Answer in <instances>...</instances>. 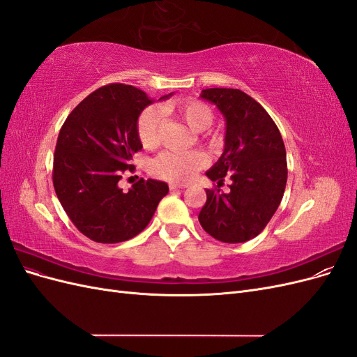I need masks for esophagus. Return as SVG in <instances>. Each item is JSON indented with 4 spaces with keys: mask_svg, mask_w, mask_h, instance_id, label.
<instances>
[{
    "mask_svg": "<svg viewBox=\"0 0 357 357\" xmlns=\"http://www.w3.org/2000/svg\"><path fill=\"white\" fill-rule=\"evenodd\" d=\"M186 185H177V183H169V189L176 190V189H185Z\"/></svg>",
    "mask_w": 357,
    "mask_h": 357,
    "instance_id": "34e87169",
    "label": "esophagus"
}]
</instances>
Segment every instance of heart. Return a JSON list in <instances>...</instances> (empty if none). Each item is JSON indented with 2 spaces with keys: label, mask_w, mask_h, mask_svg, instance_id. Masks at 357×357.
I'll list each match as a JSON object with an SVG mask.
<instances>
[{
  "label": "heart",
  "mask_w": 357,
  "mask_h": 357,
  "mask_svg": "<svg viewBox=\"0 0 357 357\" xmlns=\"http://www.w3.org/2000/svg\"><path fill=\"white\" fill-rule=\"evenodd\" d=\"M160 108L162 111L155 105L147 107L137 119L138 139L144 149H155L159 144L162 112L180 117L193 131H201L202 139L210 147L215 149L222 144V135L219 132L205 131L214 121V112L207 102L185 98L167 102ZM205 164L207 158L199 150H189V152L167 150L150 162V172L159 178L183 183L190 180Z\"/></svg>",
  "instance_id": "1"
}]
</instances>
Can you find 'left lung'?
<instances>
[{"label": "left lung", "instance_id": "obj_1", "mask_svg": "<svg viewBox=\"0 0 357 357\" xmlns=\"http://www.w3.org/2000/svg\"><path fill=\"white\" fill-rule=\"evenodd\" d=\"M201 98L218 105L226 121L225 150L205 174L218 181L207 189L199 223L213 238L245 243L261 234L277 211L287 181L282 134L264 107L240 89H204ZM231 178L228 194L218 188Z\"/></svg>", "mask_w": 357, "mask_h": 357}]
</instances>
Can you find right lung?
I'll use <instances>...</instances> for the list:
<instances>
[{
  "mask_svg": "<svg viewBox=\"0 0 357 357\" xmlns=\"http://www.w3.org/2000/svg\"><path fill=\"white\" fill-rule=\"evenodd\" d=\"M150 102L131 84H105L75 107L59 131L53 188L75 228L95 243L134 238L168 193L167 183L152 178H139L128 192L117 185L125 171L135 169L132 155L143 149L137 119Z\"/></svg>",
  "mask_w": 357,
  "mask_h": 357,
  "instance_id": "right-lung-1",
  "label": "right lung"
}]
</instances>
